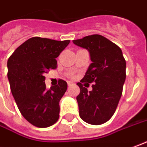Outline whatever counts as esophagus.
I'll return each instance as SVG.
<instances>
[{"mask_svg":"<svg viewBox=\"0 0 147 147\" xmlns=\"http://www.w3.org/2000/svg\"><path fill=\"white\" fill-rule=\"evenodd\" d=\"M67 84H68V86H71L72 85H73V82H67Z\"/></svg>","mask_w":147,"mask_h":147,"instance_id":"esophagus-1","label":"esophagus"}]
</instances>
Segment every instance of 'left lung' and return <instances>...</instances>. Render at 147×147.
Here are the masks:
<instances>
[{"label":"left lung","instance_id":"obj_1","mask_svg":"<svg viewBox=\"0 0 147 147\" xmlns=\"http://www.w3.org/2000/svg\"><path fill=\"white\" fill-rule=\"evenodd\" d=\"M73 42L87 49L92 61L82 80L77 83L80 87L77 97L80 118L89 124L101 125L114 115L121 98L126 60L122 49L102 35L86 36ZM93 82V90L88 91L85 86Z\"/></svg>","mask_w":147,"mask_h":147}]
</instances>
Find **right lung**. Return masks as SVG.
<instances>
[{
  "instance_id": "1",
  "label": "right lung",
  "mask_w": 147,
  "mask_h": 147,
  "mask_svg": "<svg viewBox=\"0 0 147 147\" xmlns=\"http://www.w3.org/2000/svg\"><path fill=\"white\" fill-rule=\"evenodd\" d=\"M69 41L32 37L16 49L8 60L12 94L22 116L37 127H49L59 118V102L67 83L59 79L57 85L46 90L44 74L56 69V58Z\"/></svg>"
}]
</instances>
